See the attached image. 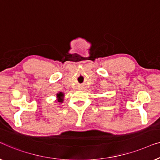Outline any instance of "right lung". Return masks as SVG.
Returning a JSON list of instances; mask_svg holds the SVG:
<instances>
[{
    "instance_id": "obj_1",
    "label": "right lung",
    "mask_w": 160,
    "mask_h": 160,
    "mask_svg": "<svg viewBox=\"0 0 160 160\" xmlns=\"http://www.w3.org/2000/svg\"><path fill=\"white\" fill-rule=\"evenodd\" d=\"M64 94L62 92H59L57 94V102L59 103H62L63 101H64Z\"/></svg>"
}]
</instances>
